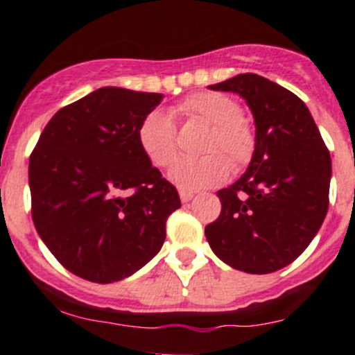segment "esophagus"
I'll return each instance as SVG.
<instances>
[{"mask_svg":"<svg viewBox=\"0 0 355 355\" xmlns=\"http://www.w3.org/2000/svg\"><path fill=\"white\" fill-rule=\"evenodd\" d=\"M194 194L193 193H189V191H180V200L182 203H189V201L193 200Z\"/></svg>","mask_w":355,"mask_h":355,"instance_id":"34e87169","label":"esophagus"}]
</instances>
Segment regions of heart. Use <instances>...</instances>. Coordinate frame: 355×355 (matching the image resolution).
<instances>
[{
    "instance_id": "heart-1",
    "label": "heart",
    "mask_w": 355,
    "mask_h": 355,
    "mask_svg": "<svg viewBox=\"0 0 355 355\" xmlns=\"http://www.w3.org/2000/svg\"><path fill=\"white\" fill-rule=\"evenodd\" d=\"M178 114L211 125L200 157H182L171 166L168 178L184 191H201L223 184L234 168L247 166L256 155L257 132L252 121L240 114V105L223 92H196L177 107ZM138 141L152 164L170 166L178 154L177 125L162 110L145 115L138 128Z\"/></svg>"
}]
</instances>
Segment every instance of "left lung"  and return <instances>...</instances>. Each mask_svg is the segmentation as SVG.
Returning <instances> with one entry per match:
<instances>
[{"label":"left lung","instance_id":"1","mask_svg":"<svg viewBox=\"0 0 355 355\" xmlns=\"http://www.w3.org/2000/svg\"><path fill=\"white\" fill-rule=\"evenodd\" d=\"M208 89L247 101L257 148L247 171L217 193L223 210L205 234L215 256L234 270L273 273L297 259L322 226L329 150L306 105L282 85L243 73Z\"/></svg>","mask_w":355,"mask_h":355}]
</instances>
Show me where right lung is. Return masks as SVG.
<instances>
[{
  "label": "right lung",
  "instance_id": "add662e5",
  "mask_svg": "<svg viewBox=\"0 0 355 355\" xmlns=\"http://www.w3.org/2000/svg\"><path fill=\"white\" fill-rule=\"evenodd\" d=\"M162 94L101 87L61 108L29 157L31 215L55 259L112 284L161 250L177 189L152 166L138 128Z\"/></svg>",
  "mask_w": 355,
  "mask_h": 355
}]
</instances>
